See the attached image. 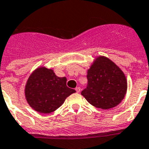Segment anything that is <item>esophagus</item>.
I'll use <instances>...</instances> for the list:
<instances>
[{
  "label": "esophagus",
  "mask_w": 149,
  "mask_h": 149,
  "mask_svg": "<svg viewBox=\"0 0 149 149\" xmlns=\"http://www.w3.org/2000/svg\"><path fill=\"white\" fill-rule=\"evenodd\" d=\"M75 91H77V92H80V87H76V88H75Z\"/></svg>",
  "instance_id": "esophagus-1"
}]
</instances>
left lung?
Listing matches in <instances>:
<instances>
[{"instance_id": "obj_1", "label": "left lung", "mask_w": 149, "mask_h": 149, "mask_svg": "<svg viewBox=\"0 0 149 149\" xmlns=\"http://www.w3.org/2000/svg\"><path fill=\"white\" fill-rule=\"evenodd\" d=\"M86 88L81 95L99 109H109L119 104L125 97L127 83L125 74L115 63L100 57L88 70Z\"/></svg>"}]
</instances>
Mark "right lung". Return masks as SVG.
<instances>
[{
    "mask_svg": "<svg viewBox=\"0 0 149 149\" xmlns=\"http://www.w3.org/2000/svg\"><path fill=\"white\" fill-rule=\"evenodd\" d=\"M75 90L66 86V78L55 75L52 69L39 68L26 83L25 95L30 106L35 111L49 114L58 109L65 98Z\"/></svg>",
    "mask_w": 149,
    "mask_h": 149,
    "instance_id": "obj_1",
    "label": "right lung"
}]
</instances>
